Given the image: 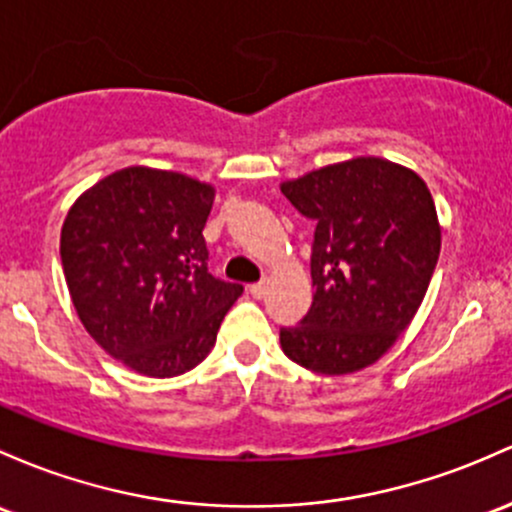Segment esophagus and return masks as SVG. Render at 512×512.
I'll return each instance as SVG.
<instances>
[{
	"mask_svg": "<svg viewBox=\"0 0 512 512\" xmlns=\"http://www.w3.org/2000/svg\"><path fill=\"white\" fill-rule=\"evenodd\" d=\"M250 294L255 296V299H262V296L267 294V282H257V284H250Z\"/></svg>",
	"mask_w": 512,
	"mask_h": 512,
	"instance_id": "esophagus-1",
	"label": "esophagus"
}]
</instances>
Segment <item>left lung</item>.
Here are the masks:
<instances>
[{
  "label": "left lung",
  "instance_id": "8db88e82",
  "mask_svg": "<svg viewBox=\"0 0 512 512\" xmlns=\"http://www.w3.org/2000/svg\"><path fill=\"white\" fill-rule=\"evenodd\" d=\"M316 221L311 311L279 330L284 355L316 374L369 367L411 325L440 257L428 184L381 157H355L282 184Z\"/></svg>",
  "mask_w": 512,
  "mask_h": 512
}]
</instances>
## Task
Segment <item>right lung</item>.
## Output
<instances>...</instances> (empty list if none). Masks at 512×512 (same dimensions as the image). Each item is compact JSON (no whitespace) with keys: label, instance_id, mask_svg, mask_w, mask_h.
<instances>
[{"label":"right lung","instance_id":"add662e5","mask_svg":"<svg viewBox=\"0 0 512 512\" xmlns=\"http://www.w3.org/2000/svg\"><path fill=\"white\" fill-rule=\"evenodd\" d=\"M213 187L179 172L126 167L67 211L60 260L84 330L133 372L165 379L216 345L243 286L209 272Z\"/></svg>","mask_w":512,"mask_h":512}]
</instances>
